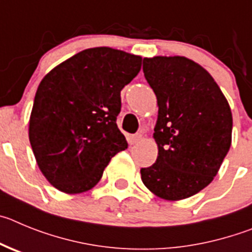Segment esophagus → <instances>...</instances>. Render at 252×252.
<instances>
[{"label": "esophagus", "instance_id": "34e87169", "mask_svg": "<svg viewBox=\"0 0 252 252\" xmlns=\"http://www.w3.org/2000/svg\"><path fill=\"white\" fill-rule=\"evenodd\" d=\"M142 139H143V134H140V133L131 135V143H133V144H137V143H139Z\"/></svg>", "mask_w": 252, "mask_h": 252}]
</instances>
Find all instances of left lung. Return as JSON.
<instances>
[{
    "instance_id": "obj_1",
    "label": "left lung",
    "mask_w": 252,
    "mask_h": 252,
    "mask_svg": "<svg viewBox=\"0 0 252 252\" xmlns=\"http://www.w3.org/2000/svg\"><path fill=\"white\" fill-rule=\"evenodd\" d=\"M143 71L157 96L158 157L140 169L142 181L159 198L181 201L219 172L232 140V113L215 79L191 59L144 58Z\"/></svg>"
}]
</instances>
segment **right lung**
<instances>
[{"label": "right lung", "instance_id": "1", "mask_svg": "<svg viewBox=\"0 0 252 252\" xmlns=\"http://www.w3.org/2000/svg\"><path fill=\"white\" fill-rule=\"evenodd\" d=\"M140 67L142 56L101 46L83 50L44 76L31 110L29 139L38 168L56 189L89 191L112 157L128 148L117 115L122 89Z\"/></svg>", "mask_w": 252, "mask_h": 252}]
</instances>
